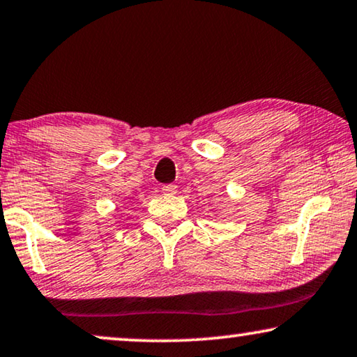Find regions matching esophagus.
Instances as JSON below:
<instances>
[{
    "label": "esophagus",
    "instance_id": "34e87169",
    "mask_svg": "<svg viewBox=\"0 0 357 357\" xmlns=\"http://www.w3.org/2000/svg\"><path fill=\"white\" fill-rule=\"evenodd\" d=\"M163 192L167 194V195H174L178 192V188L174 184H167V185H163Z\"/></svg>",
    "mask_w": 357,
    "mask_h": 357
}]
</instances>
